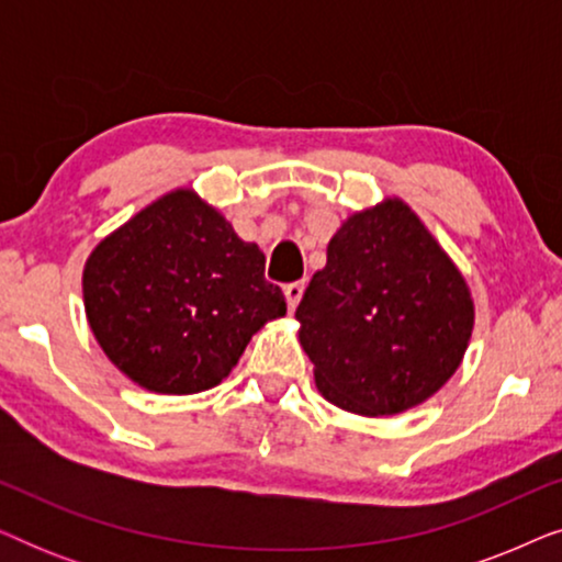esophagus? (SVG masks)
<instances>
[{
    "label": "esophagus",
    "mask_w": 562,
    "mask_h": 562,
    "mask_svg": "<svg viewBox=\"0 0 562 562\" xmlns=\"http://www.w3.org/2000/svg\"><path fill=\"white\" fill-rule=\"evenodd\" d=\"M283 294H286V304H289V310L294 312V310H296V304L302 302V296H304V281L286 283V286H283Z\"/></svg>",
    "instance_id": "obj_1"
}]
</instances>
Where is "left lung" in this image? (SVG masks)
Here are the masks:
<instances>
[{"label":"left lung","instance_id":"8db88e82","mask_svg":"<svg viewBox=\"0 0 562 562\" xmlns=\"http://www.w3.org/2000/svg\"><path fill=\"white\" fill-rule=\"evenodd\" d=\"M473 317L463 273L402 199L342 222L296 306L322 396L363 417L406 412L440 391L465 356Z\"/></svg>","mask_w":562,"mask_h":562}]
</instances>
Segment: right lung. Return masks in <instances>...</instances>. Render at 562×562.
I'll return each instance as SVG.
<instances>
[{"label":"right lung","instance_id":"right-lung-1","mask_svg":"<svg viewBox=\"0 0 562 562\" xmlns=\"http://www.w3.org/2000/svg\"><path fill=\"white\" fill-rule=\"evenodd\" d=\"M266 256L191 189L156 199L91 250L83 306L106 358L156 394L217 386L286 299Z\"/></svg>","mask_w":562,"mask_h":562}]
</instances>
